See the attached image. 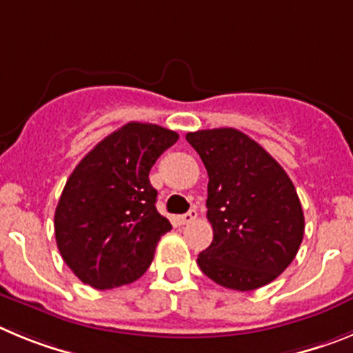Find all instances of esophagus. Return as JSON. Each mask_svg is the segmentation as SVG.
<instances>
[{
  "instance_id": "esophagus-1",
  "label": "esophagus",
  "mask_w": 353,
  "mask_h": 353,
  "mask_svg": "<svg viewBox=\"0 0 353 353\" xmlns=\"http://www.w3.org/2000/svg\"><path fill=\"white\" fill-rule=\"evenodd\" d=\"M195 218H196V211L195 209H192V211H188L186 214L179 216V221H181V225H188V223H192Z\"/></svg>"
}]
</instances>
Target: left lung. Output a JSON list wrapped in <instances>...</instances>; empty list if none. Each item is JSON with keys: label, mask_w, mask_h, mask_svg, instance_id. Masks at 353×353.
<instances>
[{"label": "left lung", "mask_w": 353, "mask_h": 353, "mask_svg": "<svg viewBox=\"0 0 353 353\" xmlns=\"http://www.w3.org/2000/svg\"><path fill=\"white\" fill-rule=\"evenodd\" d=\"M208 170L212 243L196 263L214 283L248 292L271 283L295 259L304 214L283 167L236 128L186 133Z\"/></svg>", "instance_id": "1"}]
</instances>
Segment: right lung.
Instances as JSON below:
<instances>
[{"label":"right lung","instance_id":"right-lung-1","mask_svg":"<svg viewBox=\"0 0 353 353\" xmlns=\"http://www.w3.org/2000/svg\"><path fill=\"white\" fill-rule=\"evenodd\" d=\"M177 139L163 126L132 121L98 142L68 177L54 232L82 283L107 290L148 271L158 241L172 228L157 211L149 170Z\"/></svg>","mask_w":353,"mask_h":353}]
</instances>
